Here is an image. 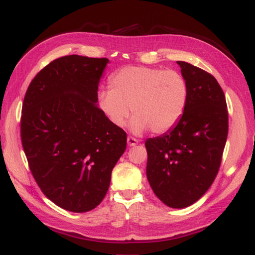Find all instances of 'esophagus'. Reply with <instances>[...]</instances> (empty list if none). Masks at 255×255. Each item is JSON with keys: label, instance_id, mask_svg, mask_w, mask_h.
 Wrapping results in <instances>:
<instances>
[{"label": "esophagus", "instance_id": "34e87169", "mask_svg": "<svg viewBox=\"0 0 255 255\" xmlns=\"http://www.w3.org/2000/svg\"><path fill=\"white\" fill-rule=\"evenodd\" d=\"M127 143H128V145H130V147H133V145H136L138 143V140L133 137H128Z\"/></svg>", "mask_w": 255, "mask_h": 255}]
</instances>
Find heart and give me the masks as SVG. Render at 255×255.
<instances>
[{
  "label": "heart",
  "mask_w": 255,
  "mask_h": 255,
  "mask_svg": "<svg viewBox=\"0 0 255 255\" xmlns=\"http://www.w3.org/2000/svg\"><path fill=\"white\" fill-rule=\"evenodd\" d=\"M111 90H102L97 103L117 128L125 126L131 112L133 132L151 129L154 133L169 131L180 122L187 105L188 86L175 70L128 66L108 79Z\"/></svg>",
  "instance_id": "b5f03b06"
}]
</instances>
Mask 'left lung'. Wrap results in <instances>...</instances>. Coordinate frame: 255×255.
Returning <instances> with one entry per match:
<instances>
[{
	"label": "left lung",
	"instance_id": "1",
	"mask_svg": "<svg viewBox=\"0 0 255 255\" xmlns=\"http://www.w3.org/2000/svg\"><path fill=\"white\" fill-rule=\"evenodd\" d=\"M188 86L180 122L160 137L149 138L147 178L161 202L172 208L191 206L218 174L228 136L225 93L213 75L177 61Z\"/></svg>",
	"mask_w": 255,
	"mask_h": 255
}]
</instances>
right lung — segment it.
<instances>
[{"label":"right lung","instance_id":"1","mask_svg":"<svg viewBox=\"0 0 255 255\" xmlns=\"http://www.w3.org/2000/svg\"><path fill=\"white\" fill-rule=\"evenodd\" d=\"M107 58H58L32 79L24 97L20 138L41 192L61 207L84 213L100 205L127 133L96 105Z\"/></svg>","mask_w":255,"mask_h":255}]
</instances>
